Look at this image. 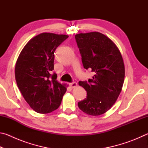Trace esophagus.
Returning a JSON list of instances; mask_svg holds the SVG:
<instances>
[{
    "label": "esophagus",
    "mask_w": 148,
    "mask_h": 148,
    "mask_svg": "<svg viewBox=\"0 0 148 148\" xmlns=\"http://www.w3.org/2000/svg\"><path fill=\"white\" fill-rule=\"evenodd\" d=\"M69 85H70V86H71V87H72V88H74L75 87L77 86V83L76 82H72V83H70Z\"/></svg>",
    "instance_id": "1"
}]
</instances>
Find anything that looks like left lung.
I'll list each match as a JSON object with an SVG mask.
<instances>
[{
  "label": "left lung",
  "instance_id": "8db88e82",
  "mask_svg": "<svg viewBox=\"0 0 148 148\" xmlns=\"http://www.w3.org/2000/svg\"><path fill=\"white\" fill-rule=\"evenodd\" d=\"M75 38L84 69L95 74L88 82H79L87 91V97L77 106L90 116H100L113 106L121 91L125 78L123 60L116 44L103 34L80 33Z\"/></svg>",
  "mask_w": 148,
  "mask_h": 148
}]
</instances>
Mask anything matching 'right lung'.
I'll return each instance as SVG.
<instances>
[{"mask_svg":"<svg viewBox=\"0 0 148 148\" xmlns=\"http://www.w3.org/2000/svg\"><path fill=\"white\" fill-rule=\"evenodd\" d=\"M68 35L44 33L27 43L19 54L15 68L18 88L35 112L47 114L57 110L66 88L57 80L55 51Z\"/></svg>","mask_w":148,"mask_h":148,"instance_id":"right-lung-1","label":"right lung"}]
</instances>
